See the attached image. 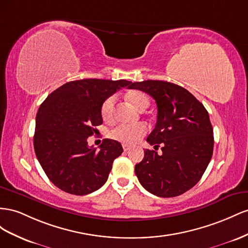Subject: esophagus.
Masks as SVG:
<instances>
[{
    "instance_id": "obj_1",
    "label": "esophagus",
    "mask_w": 248,
    "mask_h": 248,
    "mask_svg": "<svg viewBox=\"0 0 248 248\" xmlns=\"http://www.w3.org/2000/svg\"><path fill=\"white\" fill-rule=\"evenodd\" d=\"M123 147H124V152H129L131 150V146L128 145V144H123Z\"/></svg>"
}]
</instances>
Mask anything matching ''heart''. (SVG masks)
Segmentation results:
<instances>
[{"label":"heart","instance_id":"obj_1","mask_svg":"<svg viewBox=\"0 0 248 248\" xmlns=\"http://www.w3.org/2000/svg\"><path fill=\"white\" fill-rule=\"evenodd\" d=\"M128 100L133 104L136 109L142 111L145 110L148 105H150V100L145 93L141 91H131L126 95ZM115 104V96L112 95L108 98H106L105 102L102 105V116L105 120H110L113 116V110H114ZM147 132V126L143 123L138 124H120L116 125L110 133V135L113 139L120 141L124 144H134L142 138Z\"/></svg>","mask_w":248,"mask_h":248}]
</instances>
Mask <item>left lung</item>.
I'll use <instances>...</instances> for the list:
<instances>
[{"mask_svg":"<svg viewBox=\"0 0 248 248\" xmlns=\"http://www.w3.org/2000/svg\"><path fill=\"white\" fill-rule=\"evenodd\" d=\"M130 89L150 94L157 104L155 129L146 141L162 145V155L145 150L135 165V173L148 192L160 197L178 196L195 186L213 155L214 136L209 113L203 105L179 85L147 80Z\"/></svg>","mask_w":248,"mask_h":248,"instance_id":"8db88e82","label":"left lung"}]
</instances>
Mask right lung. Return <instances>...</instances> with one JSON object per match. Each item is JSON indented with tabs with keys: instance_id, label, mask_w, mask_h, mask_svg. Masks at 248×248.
<instances>
[{
	"instance_id": "1",
	"label": "right lung",
	"mask_w": 248,
	"mask_h": 248,
	"mask_svg": "<svg viewBox=\"0 0 248 248\" xmlns=\"http://www.w3.org/2000/svg\"><path fill=\"white\" fill-rule=\"evenodd\" d=\"M132 82L84 79L57 88L40 105L34 150L46 176L70 194L86 195L107 182L113 161L124 152L118 141L104 139L100 150L87 138L103 124L106 98Z\"/></svg>"
}]
</instances>
